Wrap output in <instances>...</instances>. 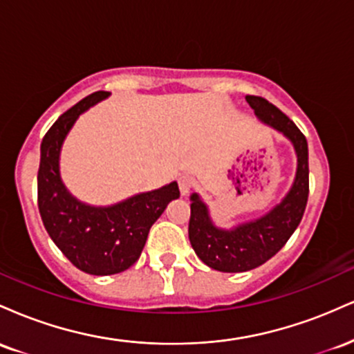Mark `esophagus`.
<instances>
[{
	"instance_id": "34e87169",
	"label": "esophagus",
	"mask_w": 354,
	"mask_h": 354,
	"mask_svg": "<svg viewBox=\"0 0 354 354\" xmlns=\"http://www.w3.org/2000/svg\"><path fill=\"white\" fill-rule=\"evenodd\" d=\"M178 185H180V191L183 196H186L191 191V186H193V180H191L189 176H181L180 180H178Z\"/></svg>"
}]
</instances>
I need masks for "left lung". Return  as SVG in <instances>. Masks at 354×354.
Masks as SVG:
<instances>
[{"instance_id":"left-lung-1","label":"left lung","mask_w":354,"mask_h":354,"mask_svg":"<svg viewBox=\"0 0 354 354\" xmlns=\"http://www.w3.org/2000/svg\"><path fill=\"white\" fill-rule=\"evenodd\" d=\"M254 115L286 138L296 153V174L290 191L263 216L233 228L214 225L209 208L198 193L189 196V243L205 265L223 273H243L261 266L286 245L301 221L310 191L306 138L274 104L259 96H246Z\"/></svg>"}]
</instances>
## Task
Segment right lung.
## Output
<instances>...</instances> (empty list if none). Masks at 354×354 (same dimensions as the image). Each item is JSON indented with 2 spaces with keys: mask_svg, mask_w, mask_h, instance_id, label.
<instances>
[{
  "mask_svg": "<svg viewBox=\"0 0 354 354\" xmlns=\"http://www.w3.org/2000/svg\"><path fill=\"white\" fill-rule=\"evenodd\" d=\"M109 95L93 93L55 121L43 138L38 169V208L44 228L73 265L95 276L116 274L135 265L153 223L169 201L180 198L176 181L109 206L80 201L66 188L59 173L64 140L80 115Z\"/></svg>",
  "mask_w": 354,
  "mask_h": 354,
  "instance_id": "add662e5",
  "label": "right lung"
}]
</instances>
